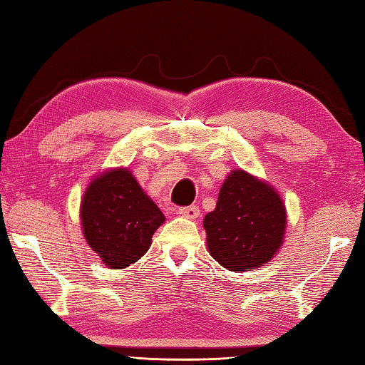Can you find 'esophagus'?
<instances>
[{
	"label": "esophagus",
	"mask_w": 365,
	"mask_h": 365,
	"mask_svg": "<svg viewBox=\"0 0 365 365\" xmlns=\"http://www.w3.org/2000/svg\"><path fill=\"white\" fill-rule=\"evenodd\" d=\"M178 213H180L182 217L196 220L199 217V213H201V210H199V207L196 204H192V205H187V207H180V209H178Z\"/></svg>",
	"instance_id": "esophagus-1"
}]
</instances>
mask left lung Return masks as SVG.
<instances>
[{"label":"left lung","instance_id":"1","mask_svg":"<svg viewBox=\"0 0 365 365\" xmlns=\"http://www.w3.org/2000/svg\"><path fill=\"white\" fill-rule=\"evenodd\" d=\"M287 226L280 196L244 170H232L220 190L215 210L207 213V247L232 272L264 266L278 252Z\"/></svg>","mask_w":365,"mask_h":365}]
</instances>
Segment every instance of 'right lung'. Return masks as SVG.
<instances>
[{"label":"right lung","instance_id":"add662e5","mask_svg":"<svg viewBox=\"0 0 365 365\" xmlns=\"http://www.w3.org/2000/svg\"><path fill=\"white\" fill-rule=\"evenodd\" d=\"M81 217L88 245L112 269L140 259L164 221L163 212L128 169L110 170L90 183Z\"/></svg>","mask_w":365,"mask_h":365}]
</instances>
